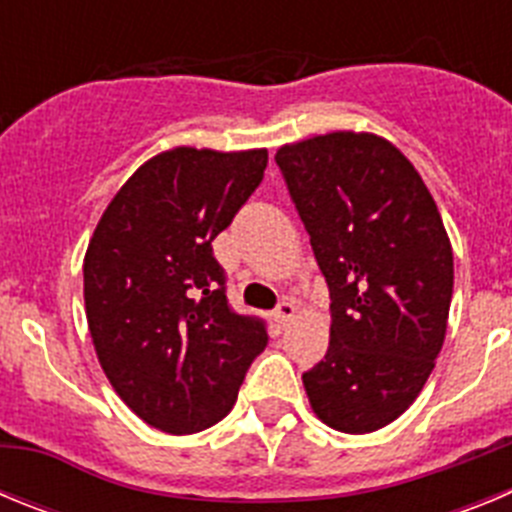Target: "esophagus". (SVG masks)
<instances>
[{"label": "esophagus", "mask_w": 512, "mask_h": 512, "mask_svg": "<svg viewBox=\"0 0 512 512\" xmlns=\"http://www.w3.org/2000/svg\"><path fill=\"white\" fill-rule=\"evenodd\" d=\"M295 312H297L295 302L282 300V302H279V305H277V310H274V320H277L279 325H287L289 320L295 318Z\"/></svg>", "instance_id": "1"}]
</instances>
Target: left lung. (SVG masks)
Returning a JSON list of instances; mask_svg holds the SVG:
<instances>
[{
	"label": "left lung",
	"instance_id": "left-lung-1",
	"mask_svg": "<svg viewBox=\"0 0 512 512\" xmlns=\"http://www.w3.org/2000/svg\"><path fill=\"white\" fill-rule=\"evenodd\" d=\"M330 292V346L302 374L320 420L372 433L431 377L454 292V253L415 166L372 133H328L277 151Z\"/></svg>",
	"mask_w": 512,
	"mask_h": 512
}]
</instances>
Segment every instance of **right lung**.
Instances as JSON below:
<instances>
[{
  "instance_id": "1",
  "label": "right lung",
  "mask_w": 512,
  "mask_h": 512,
  "mask_svg": "<svg viewBox=\"0 0 512 512\" xmlns=\"http://www.w3.org/2000/svg\"><path fill=\"white\" fill-rule=\"evenodd\" d=\"M269 153L174 148L122 184L84 256L94 351L122 402L164 433L233 410L266 323L238 315L212 241L264 179Z\"/></svg>"
}]
</instances>
